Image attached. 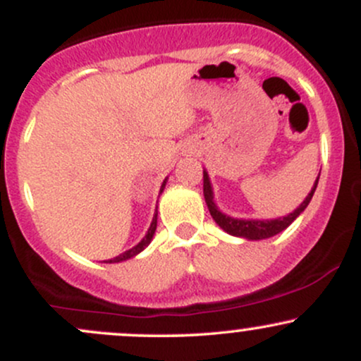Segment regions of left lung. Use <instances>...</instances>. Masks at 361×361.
I'll use <instances>...</instances> for the list:
<instances>
[{
	"label": "left lung",
	"mask_w": 361,
	"mask_h": 361,
	"mask_svg": "<svg viewBox=\"0 0 361 361\" xmlns=\"http://www.w3.org/2000/svg\"><path fill=\"white\" fill-rule=\"evenodd\" d=\"M319 176L314 183V188L310 190V193L305 197V200L302 202L299 209L293 210L292 214H288L287 217H281V219H275V221H243V219H233L229 215L219 212L217 207L214 204V197H212V186H210L209 181V175L204 171V197H205V204L209 207L210 215L214 217V221L222 227L226 233L233 234V235H239V238H246V239H267L271 238V235L281 233L283 229L295 221L299 215L304 212L305 207L309 205L310 198H312L314 192H316V186H317Z\"/></svg>",
	"instance_id": "8db88e82"
}]
</instances>
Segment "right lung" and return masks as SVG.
Returning <instances> with one entry per match:
<instances>
[{"label":"right lung","instance_id":"1","mask_svg":"<svg viewBox=\"0 0 361 361\" xmlns=\"http://www.w3.org/2000/svg\"><path fill=\"white\" fill-rule=\"evenodd\" d=\"M164 185H166V180H164V183H163V186H161V192H163L164 190ZM156 226H157V212L154 214V219H152V222H151V227H149V231H147V234L144 235V239L142 241H140L137 246H134L132 247V250H128V251H126V252H122V255H118V256H115L114 259H109L106 261V263H118V261H123V259H128V258H134L135 255H137V252H140L144 250V247L147 246L149 243H151V239H152V235H154V231H156Z\"/></svg>","mask_w":361,"mask_h":361}]
</instances>
